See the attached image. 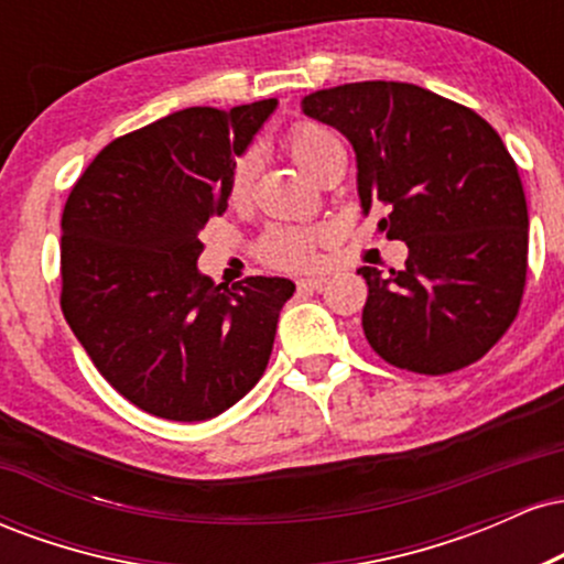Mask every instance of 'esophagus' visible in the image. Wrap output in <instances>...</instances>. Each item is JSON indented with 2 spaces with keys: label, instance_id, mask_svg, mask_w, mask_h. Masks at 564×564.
Masks as SVG:
<instances>
[{
  "label": "esophagus",
  "instance_id": "1",
  "mask_svg": "<svg viewBox=\"0 0 564 564\" xmlns=\"http://www.w3.org/2000/svg\"><path fill=\"white\" fill-rule=\"evenodd\" d=\"M323 286H326V278H323V275L300 278V281H296V289H300V291H318Z\"/></svg>",
  "mask_w": 564,
  "mask_h": 564
}]
</instances>
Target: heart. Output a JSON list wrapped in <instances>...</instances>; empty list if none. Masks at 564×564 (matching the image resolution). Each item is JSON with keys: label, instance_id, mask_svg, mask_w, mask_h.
Segmentation results:
<instances>
[{"label": "heart", "instance_id": "heart-1", "mask_svg": "<svg viewBox=\"0 0 564 564\" xmlns=\"http://www.w3.org/2000/svg\"><path fill=\"white\" fill-rule=\"evenodd\" d=\"M286 145L296 164H300L310 177L321 170V164L332 156V153L341 151L339 140H336L326 127L310 124V121H302V124L291 129ZM254 153H243V156L236 161V166H232L230 172V200L246 198V193H249L251 187V177H254ZM315 243H318V232L315 230L273 228L262 238L260 249L264 260L273 264V268L307 270L313 268L315 260H318V257H315Z\"/></svg>", "mask_w": 564, "mask_h": 564}]
</instances>
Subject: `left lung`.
Instances as JSON below:
<instances>
[{
    "mask_svg": "<svg viewBox=\"0 0 564 564\" xmlns=\"http://www.w3.org/2000/svg\"><path fill=\"white\" fill-rule=\"evenodd\" d=\"M358 159V196L408 246L403 270L360 268L368 345L426 377L467 368L507 334L528 275V204L498 132L471 108L405 82H355L302 100Z\"/></svg>",
    "mask_w": 564,
    "mask_h": 564,
    "instance_id": "obj_1",
    "label": "left lung"
}]
</instances>
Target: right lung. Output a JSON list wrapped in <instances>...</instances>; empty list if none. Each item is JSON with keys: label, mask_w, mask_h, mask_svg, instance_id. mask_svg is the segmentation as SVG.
Returning a JSON list of instances; mask_svg holds the SVG:
<instances>
[{"label": "right lung", "mask_w": 564, "mask_h": 564, "mask_svg": "<svg viewBox=\"0 0 564 564\" xmlns=\"http://www.w3.org/2000/svg\"><path fill=\"white\" fill-rule=\"evenodd\" d=\"M275 106L185 108L116 138L63 209V315L108 384L159 419H215L268 368L294 283L215 286L196 262L198 232L228 209L236 156Z\"/></svg>", "instance_id": "obj_1"}]
</instances>
